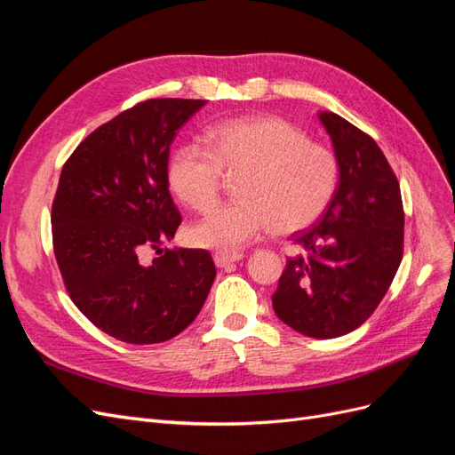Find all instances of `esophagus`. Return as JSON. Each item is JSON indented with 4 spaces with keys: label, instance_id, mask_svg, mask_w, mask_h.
<instances>
[{
    "label": "esophagus",
    "instance_id": "obj_1",
    "mask_svg": "<svg viewBox=\"0 0 455 455\" xmlns=\"http://www.w3.org/2000/svg\"><path fill=\"white\" fill-rule=\"evenodd\" d=\"M241 258H243L241 252H224V251H218V252L212 254V259H214V264H216L218 267H228V266H231V264H235V261H239Z\"/></svg>",
    "mask_w": 455,
    "mask_h": 455
}]
</instances>
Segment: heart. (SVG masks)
<instances>
[{"instance_id":"heart-1","label":"heart","mask_w":455,"mask_h":455,"mask_svg":"<svg viewBox=\"0 0 455 455\" xmlns=\"http://www.w3.org/2000/svg\"><path fill=\"white\" fill-rule=\"evenodd\" d=\"M209 148L188 142L171 156L174 196L209 212L222 194L224 174L237 176L235 203L220 206L189 229L199 246L239 251L271 228L291 235L316 222L332 201L339 163L330 148L281 117H237L212 125Z\"/></svg>"}]
</instances>
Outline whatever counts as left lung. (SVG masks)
<instances>
[{"mask_svg": "<svg viewBox=\"0 0 455 455\" xmlns=\"http://www.w3.org/2000/svg\"><path fill=\"white\" fill-rule=\"evenodd\" d=\"M339 163L323 218L294 235L304 254L286 259L273 299L279 319L309 338L359 328L387 294L404 252L401 186L370 134L321 112Z\"/></svg>", "mask_w": 455, "mask_h": 455, "instance_id": "8db88e82", "label": "left lung"}]
</instances>
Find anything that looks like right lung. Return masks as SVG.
<instances>
[{"label": "right lung", "mask_w": 455, "mask_h": 455, "mask_svg": "<svg viewBox=\"0 0 455 455\" xmlns=\"http://www.w3.org/2000/svg\"><path fill=\"white\" fill-rule=\"evenodd\" d=\"M204 104L139 102L94 129L62 167L51 211L54 258L76 307L119 341L178 336L214 283L209 251L163 249L182 224L169 191V149ZM146 248L160 256L144 260Z\"/></svg>", "instance_id": "add662e5"}]
</instances>
